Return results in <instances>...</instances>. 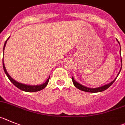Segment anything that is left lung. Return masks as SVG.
<instances>
[{
	"instance_id": "left-lung-1",
	"label": "left lung",
	"mask_w": 125,
	"mask_h": 125,
	"mask_svg": "<svg viewBox=\"0 0 125 125\" xmlns=\"http://www.w3.org/2000/svg\"><path fill=\"white\" fill-rule=\"evenodd\" d=\"M116 40H117L118 43L120 44V42H118V40L117 39H116ZM120 57H121V68H120V72H119V73H118L116 77V78H115V79L113 80L112 81V82H110V83H108V84H106V85H103V86H100V87L89 88V87H87V86H84V85H82V84L79 83L78 82H76V81L74 80L73 76H72V81H73V83L74 86H75L76 88H77L78 89L80 90L84 91V92H90V93H97V92H103V91H104L105 90L107 89V88H108L110 87V86H111V85H112V84L113 83H114V82L116 80V78L118 77V76L119 74H120V72H121V67H122V60H121V47H120Z\"/></svg>"
}]
</instances>
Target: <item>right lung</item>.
Segmentation results:
<instances>
[{"instance_id": "add662e5", "label": "right lung", "mask_w": 125, "mask_h": 125, "mask_svg": "<svg viewBox=\"0 0 125 125\" xmlns=\"http://www.w3.org/2000/svg\"><path fill=\"white\" fill-rule=\"evenodd\" d=\"M10 38V37L7 39V40L5 41V43H4V49H3V53L4 52V49H5V45H6L7 42V40H9V39ZM3 68H4V70L5 72V74L7 76L8 78L10 80L11 82H12V83L13 85H15L16 87H17L19 89L21 90L22 91H24V92H38V91L42 90V89H43L47 85L48 83H49V79H50V76H49V78L47 80L45 83H43L41 84V85H26V84H23V83H19V82H17L15 81V80H13V78L11 77L9 75V74L8 73L7 71L6 70V68H5V65H4V57H3Z\"/></svg>"}]
</instances>
